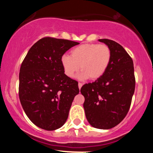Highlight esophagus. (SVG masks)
I'll return each instance as SVG.
<instances>
[{"label":"esophagus","mask_w":153,"mask_h":153,"mask_svg":"<svg viewBox=\"0 0 153 153\" xmlns=\"http://www.w3.org/2000/svg\"><path fill=\"white\" fill-rule=\"evenodd\" d=\"M82 85V84L81 83V82H79V83H78V88H79V89L81 88Z\"/></svg>","instance_id":"1"}]
</instances>
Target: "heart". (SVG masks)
<instances>
[{"instance_id":"1","label":"heart","mask_w":153,"mask_h":153,"mask_svg":"<svg viewBox=\"0 0 153 153\" xmlns=\"http://www.w3.org/2000/svg\"><path fill=\"white\" fill-rule=\"evenodd\" d=\"M111 59V52L107 45L84 44L73 49L71 55H62L60 62L65 74L69 78L74 76L80 65L79 79L97 80L106 71Z\"/></svg>"}]
</instances>
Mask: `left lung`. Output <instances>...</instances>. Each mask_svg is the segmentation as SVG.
Returning a JSON list of instances; mask_svg holds the SVG:
<instances>
[{
  "label": "left lung",
  "instance_id": "8db88e82",
  "mask_svg": "<svg viewBox=\"0 0 153 153\" xmlns=\"http://www.w3.org/2000/svg\"><path fill=\"white\" fill-rule=\"evenodd\" d=\"M99 41L110 48V64L101 78L82 85L80 93L85 98L83 108L89 124L108 129L119 124L129 111L135 88L134 64L119 44L108 39Z\"/></svg>",
  "mask_w": 153,
  "mask_h": 153
}]
</instances>
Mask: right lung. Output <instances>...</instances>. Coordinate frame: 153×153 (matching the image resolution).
Wrapping results in <instances>:
<instances>
[{
  "mask_svg": "<svg viewBox=\"0 0 153 153\" xmlns=\"http://www.w3.org/2000/svg\"><path fill=\"white\" fill-rule=\"evenodd\" d=\"M78 42L45 37L31 47L19 73V99L36 126L52 131L66 122L78 82L65 74L61 57Z\"/></svg>",
  "mask_w": 153,
  "mask_h": 153,
  "instance_id": "right-lung-1",
  "label": "right lung"
}]
</instances>
